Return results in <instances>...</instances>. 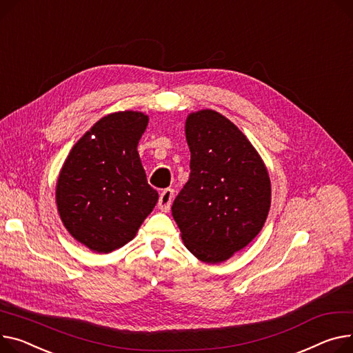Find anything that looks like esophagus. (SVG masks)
I'll return each instance as SVG.
<instances>
[{"instance_id": "1", "label": "esophagus", "mask_w": 353, "mask_h": 353, "mask_svg": "<svg viewBox=\"0 0 353 353\" xmlns=\"http://www.w3.org/2000/svg\"><path fill=\"white\" fill-rule=\"evenodd\" d=\"M173 197H174V192L172 189H166V190L161 192L157 205L163 211V213H168V211L170 210V205L173 203Z\"/></svg>"}]
</instances>
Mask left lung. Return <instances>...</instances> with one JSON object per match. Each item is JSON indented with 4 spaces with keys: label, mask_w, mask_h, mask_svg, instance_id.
<instances>
[{
    "label": "left lung",
    "mask_w": 353,
    "mask_h": 353,
    "mask_svg": "<svg viewBox=\"0 0 353 353\" xmlns=\"http://www.w3.org/2000/svg\"><path fill=\"white\" fill-rule=\"evenodd\" d=\"M184 129L192 173L172 214L185 248L220 264L263 230L271 207L268 170L247 136L216 110L192 112Z\"/></svg>",
    "instance_id": "8db88e82"
}]
</instances>
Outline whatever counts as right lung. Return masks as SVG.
I'll use <instances>...</instances> for the list:
<instances>
[{
	"label": "right lung",
	"mask_w": 353,
	"mask_h": 353,
	"mask_svg": "<svg viewBox=\"0 0 353 353\" xmlns=\"http://www.w3.org/2000/svg\"><path fill=\"white\" fill-rule=\"evenodd\" d=\"M148 123L143 112L106 114L62 164L55 190L59 217L93 252L109 254L132 241L159 200L137 153Z\"/></svg>",
	"instance_id": "obj_1"
}]
</instances>
